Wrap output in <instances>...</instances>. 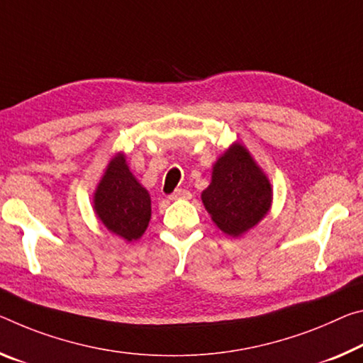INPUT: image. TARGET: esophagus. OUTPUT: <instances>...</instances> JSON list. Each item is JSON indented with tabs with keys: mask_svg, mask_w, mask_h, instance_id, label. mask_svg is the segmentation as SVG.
I'll return each mask as SVG.
<instances>
[{
	"mask_svg": "<svg viewBox=\"0 0 363 363\" xmlns=\"http://www.w3.org/2000/svg\"><path fill=\"white\" fill-rule=\"evenodd\" d=\"M192 197V194L186 191V189H177V191L171 195V200H189Z\"/></svg>",
	"mask_w": 363,
	"mask_h": 363,
	"instance_id": "34e87169",
	"label": "esophagus"
}]
</instances>
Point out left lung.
<instances>
[{
    "label": "left lung",
    "instance_id": "obj_1",
    "mask_svg": "<svg viewBox=\"0 0 363 363\" xmlns=\"http://www.w3.org/2000/svg\"><path fill=\"white\" fill-rule=\"evenodd\" d=\"M268 177L249 150L233 143L213 164L211 182L202 202L224 234L239 238L260 223L272 206Z\"/></svg>",
    "mask_w": 363,
    "mask_h": 363
}]
</instances>
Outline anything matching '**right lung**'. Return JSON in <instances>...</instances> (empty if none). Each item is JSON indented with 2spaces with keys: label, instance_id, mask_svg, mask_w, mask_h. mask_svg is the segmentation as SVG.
I'll return each mask as SVG.
<instances>
[{
  "label": "right lung",
  "instance_id": "right-lung-1",
  "mask_svg": "<svg viewBox=\"0 0 363 363\" xmlns=\"http://www.w3.org/2000/svg\"><path fill=\"white\" fill-rule=\"evenodd\" d=\"M94 210L109 233L128 242L145 233L152 216L150 194L130 172L124 153L108 163L94 195Z\"/></svg>",
  "mask_w": 363,
  "mask_h": 363
}]
</instances>
